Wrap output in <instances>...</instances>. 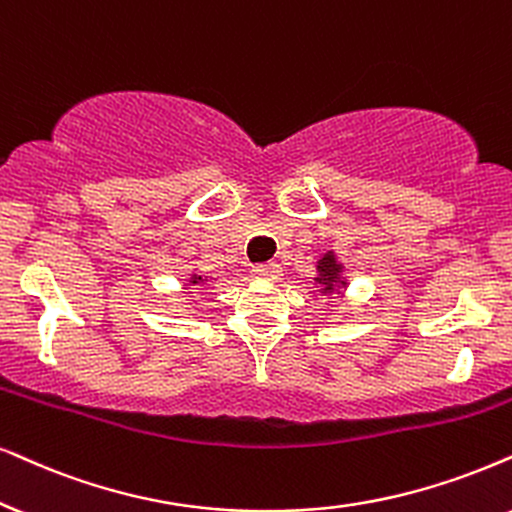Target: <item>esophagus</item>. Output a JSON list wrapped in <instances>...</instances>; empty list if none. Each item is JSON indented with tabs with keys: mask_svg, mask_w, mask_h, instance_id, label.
Returning <instances> with one entry per match:
<instances>
[{
	"mask_svg": "<svg viewBox=\"0 0 512 512\" xmlns=\"http://www.w3.org/2000/svg\"><path fill=\"white\" fill-rule=\"evenodd\" d=\"M252 271H255V276H257V278H269V281H271V278H278V276H281V267H278L276 262L257 264V267L252 269Z\"/></svg>",
	"mask_w": 512,
	"mask_h": 512,
	"instance_id": "obj_1",
	"label": "esophagus"
}]
</instances>
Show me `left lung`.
<instances>
[{"instance_id": "8db88e82", "label": "left lung", "mask_w": 512, "mask_h": 512, "mask_svg": "<svg viewBox=\"0 0 512 512\" xmlns=\"http://www.w3.org/2000/svg\"><path fill=\"white\" fill-rule=\"evenodd\" d=\"M342 264L338 262V257H335L333 250H328L326 255L321 257L319 262H316V286H321V293L323 295H333L335 290L340 288H347V278L342 276Z\"/></svg>"}]
</instances>
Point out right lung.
I'll return each mask as SVG.
<instances>
[{"label":"right lung","mask_w":512,"mask_h":512,"mask_svg":"<svg viewBox=\"0 0 512 512\" xmlns=\"http://www.w3.org/2000/svg\"><path fill=\"white\" fill-rule=\"evenodd\" d=\"M205 281H208V278H203V276H198V274H191V278H189V286H203Z\"/></svg>","instance_id":"add662e5"}]
</instances>
